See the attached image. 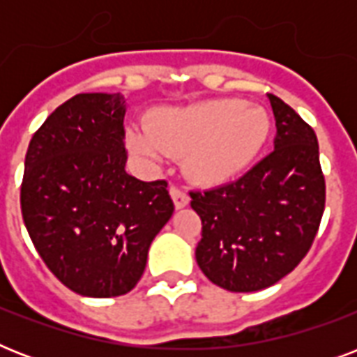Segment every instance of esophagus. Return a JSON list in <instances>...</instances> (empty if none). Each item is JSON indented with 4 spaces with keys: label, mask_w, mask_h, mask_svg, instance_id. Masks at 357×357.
I'll list each match as a JSON object with an SVG mask.
<instances>
[{
    "label": "esophagus",
    "mask_w": 357,
    "mask_h": 357,
    "mask_svg": "<svg viewBox=\"0 0 357 357\" xmlns=\"http://www.w3.org/2000/svg\"><path fill=\"white\" fill-rule=\"evenodd\" d=\"M170 196H172L174 206L178 207V209H181V207H185L187 204H189V195H187L183 189L176 187V185H172V187H170Z\"/></svg>",
    "instance_id": "obj_1"
}]
</instances>
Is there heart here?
Segmentation results:
<instances>
[{
  "mask_svg": "<svg viewBox=\"0 0 357 357\" xmlns=\"http://www.w3.org/2000/svg\"><path fill=\"white\" fill-rule=\"evenodd\" d=\"M271 122L257 105L241 100H209L153 116L148 128H131L128 146L142 161L183 155L187 172L204 183H222L254 161Z\"/></svg>",
  "mask_w": 357,
  "mask_h": 357,
  "instance_id": "obj_1",
  "label": "heart"
}]
</instances>
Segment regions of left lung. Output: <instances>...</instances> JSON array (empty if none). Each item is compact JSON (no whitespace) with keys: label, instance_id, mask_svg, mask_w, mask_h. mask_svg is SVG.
<instances>
[{"label":"left lung","instance_id":"left-lung-1","mask_svg":"<svg viewBox=\"0 0 357 357\" xmlns=\"http://www.w3.org/2000/svg\"><path fill=\"white\" fill-rule=\"evenodd\" d=\"M274 150L231 183L192 190L202 218L196 261L215 285L254 293L287 276L321 226L326 183L310 123L274 94Z\"/></svg>","mask_w":357,"mask_h":357}]
</instances>
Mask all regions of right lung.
I'll return each mask as SVG.
<instances>
[{
    "mask_svg": "<svg viewBox=\"0 0 357 357\" xmlns=\"http://www.w3.org/2000/svg\"><path fill=\"white\" fill-rule=\"evenodd\" d=\"M123 114L122 94H77L36 129L25 153L20 204L31 241L59 282L92 298L137 285L174 213L165 179L126 172Z\"/></svg>",
    "mask_w": 357,
    "mask_h": 357,
    "instance_id": "add662e5",
    "label": "right lung"
}]
</instances>
